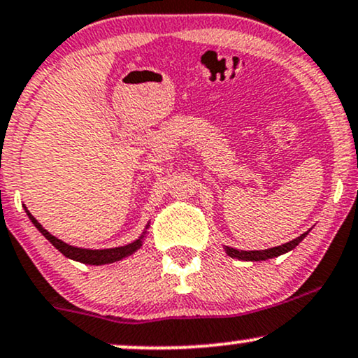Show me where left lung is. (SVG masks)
<instances>
[{
    "instance_id": "1",
    "label": "left lung",
    "mask_w": 358,
    "mask_h": 358,
    "mask_svg": "<svg viewBox=\"0 0 358 358\" xmlns=\"http://www.w3.org/2000/svg\"><path fill=\"white\" fill-rule=\"evenodd\" d=\"M308 235V231H305L300 236H296L295 240H292V242L288 243H283L280 245V247H273V248H266V250H248V252H245V250H236V248H231V247H225V252L227 255H230L231 258H238V260H245V262H260V260H268V258H273V257H278V255H283V253L290 252V250H294L296 245H299L305 236Z\"/></svg>"
}]
</instances>
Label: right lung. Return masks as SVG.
I'll return each instance as SVG.
<instances>
[{"mask_svg": "<svg viewBox=\"0 0 358 358\" xmlns=\"http://www.w3.org/2000/svg\"><path fill=\"white\" fill-rule=\"evenodd\" d=\"M24 210H27V215L29 217V220L33 222V225L41 231V235L45 236V238L48 240V242L53 245L56 250H59V252H62L66 258H71V260L81 262V264H88V265H105V264H113V262L123 260L124 257L131 255L133 252H136V250L141 247V243H143V238H145V234H146V230H145L143 235H141L140 238L135 240V242L124 245V247L105 248V250L78 248V247H71V245L64 243V242H62V240L56 238V236L51 235L48 230H45V228L38 223L36 218H34L33 215L28 212L27 206H24ZM146 228H148V225H146Z\"/></svg>", "mask_w": 358, "mask_h": 358, "instance_id": "right-lung-1", "label": "right lung"}]
</instances>
